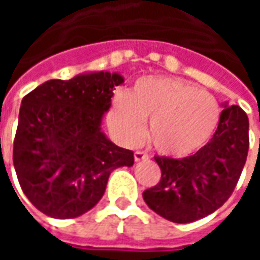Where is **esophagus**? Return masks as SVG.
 I'll list each match as a JSON object with an SVG mask.
<instances>
[{
	"instance_id": "obj_1",
	"label": "esophagus",
	"mask_w": 260,
	"mask_h": 260,
	"mask_svg": "<svg viewBox=\"0 0 260 260\" xmlns=\"http://www.w3.org/2000/svg\"><path fill=\"white\" fill-rule=\"evenodd\" d=\"M149 157L146 153L141 152V150H138V152L134 153V158H135V161H141V160H146Z\"/></svg>"
}]
</instances>
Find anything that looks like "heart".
<instances>
[{
    "instance_id": "b5f03b06",
    "label": "heart",
    "mask_w": 260,
    "mask_h": 260,
    "mask_svg": "<svg viewBox=\"0 0 260 260\" xmlns=\"http://www.w3.org/2000/svg\"><path fill=\"white\" fill-rule=\"evenodd\" d=\"M220 119L213 94L171 76H145L113 99L108 125L119 141L136 145L145 134L158 152L185 157L210 141Z\"/></svg>"
}]
</instances>
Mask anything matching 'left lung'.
Instances as JSON below:
<instances>
[{
  "mask_svg": "<svg viewBox=\"0 0 260 260\" xmlns=\"http://www.w3.org/2000/svg\"><path fill=\"white\" fill-rule=\"evenodd\" d=\"M221 106L217 129L195 154L154 157L161 178L143 192V199L166 220L185 224L206 217L223 206L240 180L249 149V121L238 106Z\"/></svg>",
  "mask_w": 260,
  "mask_h": 260,
  "instance_id": "8db88e82",
  "label": "left lung"
}]
</instances>
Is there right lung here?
Listing matches in <instances>:
<instances>
[{
    "instance_id": "right-lung-1",
    "label": "right lung",
    "mask_w": 260,
    "mask_h": 260,
    "mask_svg": "<svg viewBox=\"0 0 260 260\" xmlns=\"http://www.w3.org/2000/svg\"><path fill=\"white\" fill-rule=\"evenodd\" d=\"M122 82L117 72H83L47 80L23 97L14 166L23 193L44 214L82 216L102 199L114 170L134 166V152L102 131Z\"/></svg>"
}]
</instances>
